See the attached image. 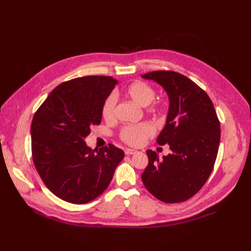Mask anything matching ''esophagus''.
<instances>
[{
	"instance_id": "esophagus-1",
	"label": "esophagus",
	"mask_w": 251,
	"mask_h": 251,
	"mask_svg": "<svg viewBox=\"0 0 251 251\" xmlns=\"http://www.w3.org/2000/svg\"><path fill=\"white\" fill-rule=\"evenodd\" d=\"M137 152V151H135V150H131V149H126L125 150V154H127V155H129V154H134V153H136Z\"/></svg>"
}]
</instances>
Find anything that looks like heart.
<instances>
[{
    "label": "heart",
    "instance_id": "b5f03b06",
    "mask_svg": "<svg viewBox=\"0 0 251 251\" xmlns=\"http://www.w3.org/2000/svg\"><path fill=\"white\" fill-rule=\"evenodd\" d=\"M124 96L130 100L147 107L151 103V111H160L162 109V102L160 100H154L155 91L151 85L144 81H134L129 84L123 91ZM116 98L110 96L105 99L102 108L101 115L104 120L110 121L115 116ZM154 133V127L149 122H143L137 125L124 126L120 131V138L130 146H140L147 138L152 136Z\"/></svg>",
    "mask_w": 251,
    "mask_h": 251
}]
</instances>
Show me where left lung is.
Returning <instances> with one entry per match:
<instances>
[{"label": "left lung", "instance_id": "obj_1", "mask_svg": "<svg viewBox=\"0 0 251 251\" xmlns=\"http://www.w3.org/2000/svg\"><path fill=\"white\" fill-rule=\"evenodd\" d=\"M159 83L170 100L167 121L156 138L172 153L147 151L149 165L141 175L146 188L157 200L177 203L199 192L214 169L221 129L213 101L191 79L174 71L141 75Z\"/></svg>", "mask_w": 251, "mask_h": 251}]
</instances>
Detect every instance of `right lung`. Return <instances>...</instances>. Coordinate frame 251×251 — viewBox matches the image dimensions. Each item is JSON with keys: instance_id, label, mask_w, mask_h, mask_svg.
<instances>
[{"instance_id": "add662e5", "label": "right lung", "mask_w": 251, "mask_h": 251, "mask_svg": "<svg viewBox=\"0 0 251 251\" xmlns=\"http://www.w3.org/2000/svg\"><path fill=\"white\" fill-rule=\"evenodd\" d=\"M111 76H84L52 89L31 123L32 160L50 192L76 204L100 196L112 181L124 151L110 143L91 150L90 127L101 120V108L115 85Z\"/></svg>"}]
</instances>
